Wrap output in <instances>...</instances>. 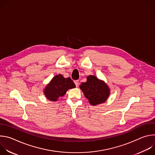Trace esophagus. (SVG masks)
<instances>
[{
	"label": "esophagus",
	"instance_id": "esophagus-1",
	"mask_svg": "<svg viewBox=\"0 0 155 155\" xmlns=\"http://www.w3.org/2000/svg\"><path fill=\"white\" fill-rule=\"evenodd\" d=\"M74 83L75 84L76 87H78V85H79V84H80V83H79V81H78V80H75V81H74Z\"/></svg>",
	"mask_w": 155,
	"mask_h": 155
}]
</instances>
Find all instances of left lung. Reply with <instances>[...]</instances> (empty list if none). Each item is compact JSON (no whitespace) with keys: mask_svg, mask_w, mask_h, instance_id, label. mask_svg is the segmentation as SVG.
Returning <instances> with one entry per match:
<instances>
[{"mask_svg":"<svg viewBox=\"0 0 155 155\" xmlns=\"http://www.w3.org/2000/svg\"><path fill=\"white\" fill-rule=\"evenodd\" d=\"M80 88L93 105L105 102L110 93V88L107 84L94 75L87 76V81L82 83Z\"/></svg>","mask_w":155,"mask_h":155,"instance_id":"left-lung-1","label":"left lung"}]
</instances>
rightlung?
I'll return each instance as SVG.
<instances>
[{
    "label": "right lung",
    "instance_id": "obj_1",
    "mask_svg": "<svg viewBox=\"0 0 155 155\" xmlns=\"http://www.w3.org/2000/svg\"><path fill=\"white\" fill-rule=\"evenodd\" d=\"M75 87V84L71 78H64L59 74L54 77L44 89V94L51 101H57L59 97L64 94L69 89Z\"/></svg>",
    "mask_w": 155,
    "mask_h": 155
}]
</instances>
